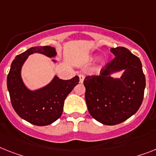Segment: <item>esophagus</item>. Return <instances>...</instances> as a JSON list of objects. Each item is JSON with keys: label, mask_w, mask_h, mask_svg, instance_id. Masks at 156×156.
<instances>
[{"label": "esophagus", "mask_w": 156, "mask_h": 156, "mask_svg": "<svg viewBox=\"0 0 156 156\" xmlns=\"http://www.w3.org/2000/svg\"><path fill=\"white\" fill-rule=\"evenodd\" d=\"M84 79H85V76L82 75V74H80V75H79V82H80L81 83H82L83 81H84Z\"/></svg>", "instance_id": "1"}]
</instances>
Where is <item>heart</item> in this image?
I'll list each match as a JSON object with an SVG mask.
<instances>
[{"instance_id": "1", "label": "heart", "mask_w": 156, "mask_h": 156, "mask_svg": "<svg viewBox=\"0 0 156 156\" xmlns=\"http://www.w3.org/2000/svg\"><path fill=\"white\" fill-rule=\"evenodd\" d=\"M97 57H98V55H94V56H92V57L90 58V59H91V60H94V59H95V58H97ZM100 64H101V66H103V65H104V64H105V60H101V62H100Z\"/></svg>"}]
</instances>
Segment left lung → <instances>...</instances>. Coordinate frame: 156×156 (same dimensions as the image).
<instances>
[{
	"mask_svg": "<svg viewBox=\"0 0 156 156\" xmlns=\"http://www.w3.org/2000/svg\"><path fill=\"white\" fill-rule=\"evenodd\" d=\"M115 58L101 70L99 75L84 79L86 105L90 115L105 125L124 122L142 104L146 86L142 64L137 56L124 47L111 48ZM121 70L120 79L111 75Z\"/></svg>",
	"mask_w": 156,
	"mask_h": 156,
	"instance_id": "1",
	"label": "left lung"
}]
</instances>
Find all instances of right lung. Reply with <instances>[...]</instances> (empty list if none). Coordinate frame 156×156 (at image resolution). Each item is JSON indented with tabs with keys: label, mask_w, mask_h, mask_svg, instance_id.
I'll use <instances>...</instances> for the list:
<instances>
[{
	"label": "right lung",
	"mask_w": 156,
	"mask_h": 156,
	"mask_svg": "<svg viewBox=\"0 0 156 156\" xmlns=\"http://www.w3.org/2000/svg\"><path fill=\"white\" fill-rule=\"evenodd\" d=\"M43 54L49 58L55 57V48L50 46L33 47L16 56L7 77V87L12 105L22 119L38 126H45L59 118L63 110L64 101L78 84L79 78L62 80L55 76L47 86L31 90L23 83L21 69L30 55ZM56 62L55 60H52Z\"/></svg>",
	"instance_id": "1"
}]
</instances>
